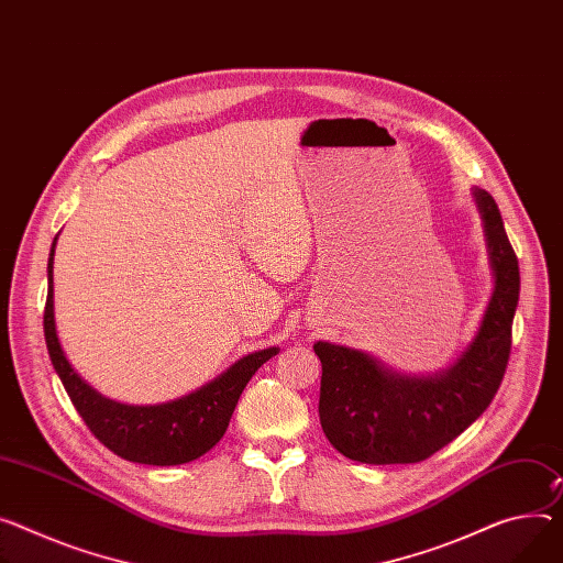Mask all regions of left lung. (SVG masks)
<instances>
[{
	"label": "left lung",
	"mask_w": 563,
	"mask_h": 563,
	"mask_svg": "<svg viewBox=\"0 0 563 563\" xmlns=\"http://www.w3.org/2000/svg\"><path fill=\"white\" fill-rule=\"evenodd\" d=\"M483 219L494 288L481 327L453 365L401 374L376 356L318 340L320 423L344 457L363 464H412L438 453L478 419L498 393L521 290L518 258L496 200L473 189Z\"/></svg>",
	"instance_id": "obj_1"
}]
</instances>
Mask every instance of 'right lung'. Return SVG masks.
Wrapping results in <instances>:
<instances>
[{
  "mask_svg": "<svg viewBox=\"0 0 563 563\" xmlns=\"http://www.w3.org/2000/svg\"><path fill=\"white\" fill-rule=\"evenodd\" d=\"M58 239V236H56ZM52 243L47 264V307H45V340L49 358L60 376L65 390L97 440L128 462L173 466L198 460L219 444L230 426L252 374L266 361L279 354V347L252 352L230 365L223 374L205 383L198 390L155 406H128L97 393L67 361L54 318V254Z\"/></svg>",
  "mask_w": 563,
  "mask_h": 563,
  "instance_id": "add662e5",
  "label": "right lung"
}]
</instances>
